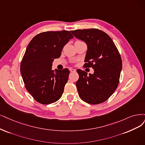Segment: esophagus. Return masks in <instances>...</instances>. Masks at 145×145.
I'll return each instance as SVG.
<instances>
[{"label": "esophagus", "instance_id": "34e87169", "mask_svg": "<svg viewBox=\"0 0 145 145\" xmlns=\"http://www.w3.org/2000/svg\"><path fill=\"white\" fill-rule=\"evenodd\" d=\"M69 71H71V72H74L76 71V70L73 69V68H70V69H69Z\"/></svg>", "mask_w": 145, "mask_h": 145}]
</instances>
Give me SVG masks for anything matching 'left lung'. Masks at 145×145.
Wrapping results in <instances>:
<instances>
[{
	"mask_svg": "<svg viewBox=\"0 0 145 145\" xmlns=\"http://www.w3.org/2000/svg\"><path fill=\"white\" fill-rule=\"evenodd\" d=\"M77 39L86 43L88 50L85 67H92L93 74L78 69L76 88L85 102L97 105L104 102L114 93L122 70L121 57L114 42L104 31L96 29L72 30Z\"/></svg>",
	"mask_w": 145,
	"mask_h": 145,
	"instance_id": "1",
	"label": "left lung"
}]
</instances>
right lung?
<instances>
[{
  "label": "right lung",
  "mask_w": 145,
  "mask_h": 145,
  "mask_svg": "<svg viewBox=\"0 0 145 145\" xmlns=\"http://www.w3.org/2000/svg\"><path fill=\"white\" fill-rule=\"evenodd\" d=\"M72 38L67 30L45 31L35 36L27 47L20 72L25 88L37 102L51 104L61 97L69 71H53L52 63Z\"/></svg>",
  "instance_id": "1"
}]
</instances>
